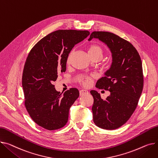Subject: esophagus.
<instances>
[{"instance_id": "1", "label": "esophagus", "mask_w": 158, "mask_h": 158, "mask_svg": "<svg viewBox=\"0 0 158 158\" xmlns=\"http://www.w3.org/2000/svg\"><path fill=\"white\" fill-rule=\"evenodd\" d=\"M88 91L87 90H85V89H82V90H80V91H79L80 96L85 95V94H88Z\"/></svg>"}]
</instances>
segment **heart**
<instances>
[{"label": "heart", "mask_w": 158, "mask_h": 158, "mask_svg": "<svg viewBox=\"0 0 158 158\" xmlns=\"http://www.w3.org/2000/svg\"><path fill=\"white\" fill-rule=\"evenodd\" d=\"M88 53L92 59H93L94 58H97V57H98L100 58L102 57V55L103 53V50L102 48L98 44H93L89 45L88 48ZM73 51H71L69 52V54L67 57V63H70L72 56L73 55ZM93 77H94L93 76L83 77L81 79L80 83L84 86L88 87L91 85L92 79Z\"/></svg>", "instance_id": "b5f03b06"}]
</instances>
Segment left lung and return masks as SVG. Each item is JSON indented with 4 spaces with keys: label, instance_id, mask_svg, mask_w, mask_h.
<instances>
[{
    "label": "left lung",
    "instance_id": "1",
    "mask_svg": "<svg viewBox=\"0 0 158 158\" xmlns=\"http://www.w3.org/2000/svg\"><path fill=\"white\" fill-rule=\"evenodd\" d=\"M98 39L110 49L112 62L105 76L98 80L96 87L110 92L103 100L91 90L94 99L93 121L104 130L117 129L127 122L136 109L143 86L140 56L128 41L108 31H93L88 40Z\"/></svg>",
    "mask_w": 158,
    "mask_h": 158
}]
</instances>
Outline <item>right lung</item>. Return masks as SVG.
Masks as SVG:
<instances>
[{"label": "right lung", "instance_id": "add662e5", "mask_svg": "<svg viewBox=\"0 0 158 158\" xmlns=\"http://www.w3.org/2000/svg\"><path fill=\"white\" fill-rule=\"evenodd\" d=\"M89 35L88 30H59L40 39L27 58L22 76L25 106L30 118L48 130L60 129L67 124L70 107L78 98L77 88L64 94L53 82L66 70L69 52Z\"/></svg>", "mask_w": 158, "mask_h": 158}]
</instances>
